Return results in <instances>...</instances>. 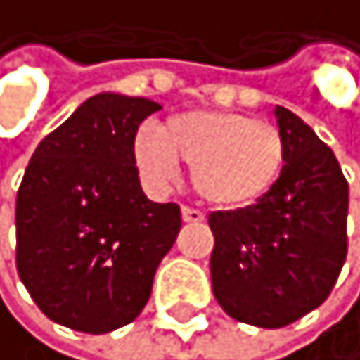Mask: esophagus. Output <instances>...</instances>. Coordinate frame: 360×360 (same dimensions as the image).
I'll return each instance as SVG.
<instances>
[{"instance_id":"34e87169","label":"esophagus","mask_w":360,"mask_h":360,"mask_svg":"<svg viewBox=\"0 0 360 360\" xmlns=\"http://www.w3.org/2000/svg\"><path fill=\"white\" fill-rule=\"evenodd\" d=\"M205 214L196 208H189V205H182V221H187V224H198V221H203Z\"/></svg>"}]
</instances>
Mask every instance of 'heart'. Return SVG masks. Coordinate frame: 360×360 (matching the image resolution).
Here are the masks:
<instances>
[{
  "label": "heart",
  "mask_w": 360,
  "mask_h": 360,
  "mask_svg": "<svg viewBox=\"0 0 360 360\" xmlns=\"http://www.w3.org/2000/svg\"><path fill=\"white\" fill-rule=\"evenodd\" d=\"M134 159L155 189L178 178L180 164L191 166L196 194L217 208H248L271 194L280 180L287 146L268 120L229 110H187L164 127L139 129Z\"/></svg>",
  "instance_id": "1"
}]
</instances>
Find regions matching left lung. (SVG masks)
Here are the masks:
<instances>
[{"instance_id":"1","label":"left lung","mask_w":360,"mask_h":360,"mask_svg":"<svg viewBox=\"0 0 360 360\" xmlns=\"http://www.w3.org/2000/svg\"><path fill=\"white\" fill-rule=\"evenodd\" d=\"M287 146L277 185L261 201L208 217L212 294L229 317L282 328L328 298L347 257L349 185L326 143L275 108Z\"/></svg>"}]
</instances>
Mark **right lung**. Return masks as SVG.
<instances>
[{
	"instance_id": "obj_1",
	"label": "right lung",
	"mask_w": 360,
	"mask_h": 360,
	"mask_svg": "<svg viewBox=\"0 0 360 360\" xmlns=\"http://www.w3.org/2000/svg\"><path fill=\"white\" fill-rule=\"evenodd\" d=\"M159 103L103 92L39 143L15 201V266L39 310L83 333H108L146 307L182 217L143 194L134 159Z\"/></svg>"
}]
</instances>
